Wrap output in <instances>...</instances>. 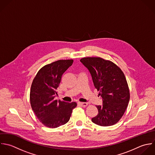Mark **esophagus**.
Masks as SVG:
<instances>
[{"mask_svg":"<svg viewBox=\"0 0 155 155\" xmlns=\"http://www.w3.org/2000/svg\"><path fill=\"white\" fill-rule=\"evenodd\" d=\"M78 104L80 106H82V107H86L87 106V103H80V102H79V103H78Z\"/></svg>","mask_w":155,"mask_h":155,"instance_id":"1","label":"esophagus"}]
</instances>
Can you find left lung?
<instances>
[{
    "mask_svg": "<svg viewBox=\"0 0 155 155\" xmlns=\"http://www.w3.org/2000/svg\"><path fill=\"white\" fill-rule=\"evenodd\" d=\"M80 61L90 72L94 86L103 98V105L96 106L98 114L92 121L101 126L115 124L123 116L130 100L123 72L112 61L100 57H84Z\"/></svg>",
    "mask_w": 155,
    "mask_h": 155,
    "instance_id": "8db88e82",
    "label": "left lung"
}]
</instances>
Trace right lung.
<instances>
[{
  "label": "right lung",
  "mask_w": 155,
  "mask_h": 155,
  "mask_svg": "<svg viewBox=\"0 0 155 155\" xmlns=\"http://www.w3.org/2000/svg\"><path fill=\"white\" fill-rule=\"evenodd\" d=\"M73 60H60L42 67L34 77L30 91V103L39 121L46 127L57 128L67 123L77 106L55 100L57 89L63 73L72 64Z\"/></svg>",
  "instance_id": "1"
}]
</instances>
